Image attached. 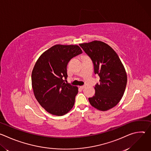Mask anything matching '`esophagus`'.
<instances>
[{
  "label": "esophagus",
  "mask_w": 151,
  "mask_h": 151,
  "mask_svg": "<svg viewBox=\"0 0 151 151\" xmlns=\"http://www.w3.org/2000/svg\"><path fill=\"white\" fill-rule=\"evenodd\" d=\"M85 87H86V86H85V85L81 86V87H80V88H81V89H82V90H83V88H85Z\"/></svg>",
  "instance_id": "esophagus-1"
}]
</instances>
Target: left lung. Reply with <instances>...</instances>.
Wrapping results in <instances>:
<instances>
[{
    "mask_svg": "<svg viewBox=\"0 0 151 151\" xmlns=\"http://www.w3.org/2000/svg\"><path fill=\"white\" fill-rule=\"evenodd\" d=\"M79 46L91 58L94 73L100 77L95 95L89 101L98 110H109L119 102L125 90L127 76L123 64L116 52L103 42L94 40Z\"/></svg>",
    "mask_w": 151,
    "mask_h": 151,
    "instance_id": "obj_1",
    "label": "left lung"
}]
</instances>
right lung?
Here are the masks:
<instances>
[{"label":"right lung","mask_w":151,"mask_h":151,"mask_svg":"<svg viewBox=\"0 0 151 151\" xmlns=\"http://www.w3.org/2000/svg\"><path fill=\"white\" fill-rule=\"evenodd\" d=\"M82 53L78 45H55L37 60L32 73V88L39 103L50 114L62 116L73 107L78 89L65 83L67 66Z\"/></svg>","instance_id":"right-lung-1"}]
</instances>
